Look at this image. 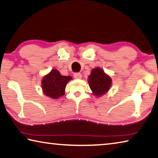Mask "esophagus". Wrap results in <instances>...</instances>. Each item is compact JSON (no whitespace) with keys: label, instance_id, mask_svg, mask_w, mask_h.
<instances>
[{"label":"esophagus","instance_id":"34e87169","mask_svg":"<svg viewBox=\"0 0 158 158\" xmlns=\"http://www.w3.org/2000/svg\"><path fill=\"white\" fill-rule=\"evenodd\" d=\"M81 74L80 73H74V77L75 79H81Z\"/></svg>","mask_w":158,"mask_h":158}]
</instances>
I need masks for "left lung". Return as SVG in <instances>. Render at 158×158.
Listing matches in <instances>:
<instances>
[{
  "label": "left lung",
  "instance_id": "1",
  "mask_svg": "<svg viewBox=\"0 0 158 158\" xmlns=\"http://www.w3.org/2000/svg\"><path fill=\"white\" fill-rule=\"evenodd\" d=\"M88 83L93 94L96 97H101L110 89L112 78L103 69L96 67L91 70L88 77Z\"/></svg>",
  "mask_w": 158,
  "mask_h": 158
}]
</instances>
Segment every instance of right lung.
I'll return each instance as SVG.
<instances>
[{"label":"right lung","mask_w":158,"mask_h":158,"mask_svg":"<svg viewBox=\"0 0 158 158\" xmlns=\"http://www.w3.org/2000/svg\"><path fill=\"white\" fill-rule=\"evenodd\" d=\"M72 79L71 76H63L58 70L52 69L42 78V91L45 96L52 99H58L64 95L67 84Z\"/></svg>","instance_id":"add662e5"}]
</instances>
